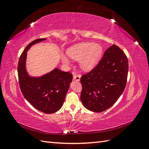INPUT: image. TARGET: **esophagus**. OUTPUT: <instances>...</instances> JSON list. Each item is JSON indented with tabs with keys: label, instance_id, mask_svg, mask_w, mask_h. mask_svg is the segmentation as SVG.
Listing matches in <instances>:
<instances>
[{
	"label": "esophagus",
	"instance_id": "obj_1",
	"mask_svg": "<svg viewBox=\"0 0 149 149\" xmlns=\"http://www.w3.org/2000/svg\"><path fill=\"white\" fill-rule=\"evenodd\" d=\"M80 78H81L80 75H74L73 76V79L77 81H79Z\"/></svg>",
	"mask_w": 149,
	"mask_h": 149
}]
</instances>
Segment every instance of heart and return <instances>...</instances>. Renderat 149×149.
<instances>
[{
	"label": "heart",
	"mask_w": 149,
	"mask_h": 149,
	"mask_svg": "<svg viewBox=\"0 0 149 149\" xmlns=\"http://www.w3.org/2000/svg\"><path fill=\"white\" fill-rule=\"evenodd\" d=\"M102 53L101 45L97 43H84L70 48L67 54L70 58L79 60V66L84 71L93 70L100 60ZM63 63L66 65L71 64L68 58L64 55H61Z\"/></svg>",
	"instance_id": "heart-1"
}]
</instances>
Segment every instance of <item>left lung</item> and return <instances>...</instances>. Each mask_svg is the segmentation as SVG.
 <instances>
[{"label":"left lung","instance_id":"1","mask_svg":"<svg viewBox=\"0 0 149 149\" xmlns=\"http://www.w3.org/2000/svg\"><path fill=\"white\" fill-rule=\"evenodd\" d=\"M129 63L122 49L112 45L98 65L81 78V101L87 109L101 112L109 109L123 94L127 83Z\"/></svg>","mask_w":149,"mask_h":149}]
</instances>
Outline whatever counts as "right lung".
I'll return each instance as SVG.
<instances>
[{"mask_svg": "<svg viewBox=\"0 0 149 149\" xmlns=\"http://www.w3.org/2000/svg\"><path fill=\"white\" fill-rule=\"evenodd\" d=\"M46 40H35L25 48L18 63V76L20 89L26 100L37 110L52 114L63 104L73 76L56 68L39 76L29 74L26 66L27 52L33 45Z\"/></svg>", "mask_w": 149, "mask_h": 149, "instance_id": "1", "label": "right lung"}]
</instances>
